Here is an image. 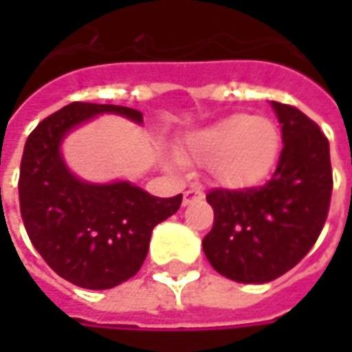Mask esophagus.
I'll list each match as a JSON object with an SVG mask.
<instances>
[{
    "label": "esophagus",
    "instance_id": "34e87169",
    "mask_svg": "<svg viewBox=\"0 0 352 352\" xmlns=\"http://www.w3.org/2000/svg\"><path fill=\"white\" fill-rule=\"evenodd\" d=\"M201 197H204L201 190H186V192H184L182 206H190L192 201H196V199H201Z\"/></svg>",
    "mask_w": 352,
    "mask_h": 352
}]
</instances>
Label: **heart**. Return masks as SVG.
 Instances as JSON below:
<instances>
[{
	"label": "heart",
	"instance_id": "1",
	"mask_svg": "<svg viewBox=\"0 0 352 352\" xmlns=\"http://www.w3.org/2000/svg\"><path fill=\"white\" fill-rule=\"evenodd\" d=\"M282 146L278 125L263 116L235 113L196 133L190 153L211 160L213 178L229 188L261 182L274 168Z\"/></svg>",
	"mask_w": 352,
	"mask_h": 352
}]
</instances>
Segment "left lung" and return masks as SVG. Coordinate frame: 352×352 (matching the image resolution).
<instances>
[{
  "label": "left lung",
  "instance_id": "left-lung-1",
  "mask_svg": "<svg viewBox=\"0 0 352 352\" xmlns=\"http://www.w3.org/2000/svg\"><path fill=\"white\" fill-rule=\"evenodd\" d=\"M284 148L263 186L208 192L213 227L204 252L225 278L264 284L286 274L316 245L333 192L329 141L298 107L272 102Z\"/></svg>",
  "mask_w": 352,
  "mask_h": 352
}]
</instances>
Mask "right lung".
<instances>
[{
	"mask_svg": "<svg viewBox=\"0 0 352 352\" xmlns=\"http://www.w3.org/2000/svg\"><path fill=\"white\" fill-rule=\"evenodd\" d=\"M100 113L142 121L141 111L123 105H64L29 135L19 172L21 217L33 247L58 276L88 290L116 288L135 276L153 229L182 204V194L156 197L129 182L88 184L66 168L64 135Z\"/></svg>",
	"mask_w": 352,
	"mask_h": 352,
	"instance_id": "right-lung-1",
	"label": "right lung"
}]
</instances>
